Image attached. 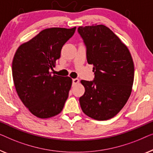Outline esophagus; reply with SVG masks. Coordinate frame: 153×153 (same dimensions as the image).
<instances>
[{
	"mask_svg": "<svg viewBox=\"0 0 153 153\" xmlns=\"http://www.w3.org/2000/svg\"><path fill=\"white\" fill-rule=\"evenodd\" d=\"M73 85H76V84H77L79 82V79L77 78H75V79H73Z\"/></svg>",
	"mask_w": 153,
	"mask_h": 153,
	"instance_id": "obj_1",
	"label": "esophagus"
}]
</instances>
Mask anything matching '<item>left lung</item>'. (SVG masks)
I'll use <instances>...</instances> for the list:
<instances>
[{"instance_id": "8db88e82", "label": "left lung", "mask_w": 153, "mask_h": 153, "mask_svg": "<svg viewBox=\"0 0 153 153\" xmlns=\"http://www.w3.org/2000/svg\"><path fill=\"white\" fill-rule=\"evenodd\" d=\"M77 33L94 72L92 81L81 80L85 92L79 99L80 107L92 119H109L121 110L132 92L134 75L132 56L126 45L105 25L80 26Z\"/></svg>"}]
</instances>
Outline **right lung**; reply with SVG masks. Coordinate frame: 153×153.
I'll return each instance as SVG.
<instances>
[{"label": "right lung", "instance_id": "obj_1", "mask_svg": "<svg viewBox=\"0 0 153 153\" xmlns=\"http://www.w3.org/2000/svg\"><path fill=\"white\" fill-rule=\"evenodd\" d=\"M76 27H51L19 47L12 61V77L16 92L29 111L41 119L61 112L68 97L72 79L51 76L62 46Z\"/></svg>", "mask_w": 153, "mask_h": 153}]
</instances>
